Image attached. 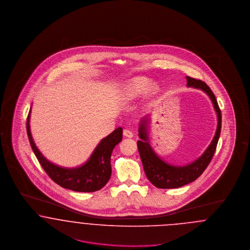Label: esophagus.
<instances>
[{
  "instance_id": "esophagus-1",
  "label": "esophagus",
  "mask_w": 250,
  "mask_h": 250,
  "mask_svg": "<svg viewBox=\"0 0 250 250\" xmlns=\"http://www.w3.org/2000/svg\"><path fill=\"white\" fill-rule=\"evenodd\" d=\"M123 135H124L125 137H128V138H131V137H133V133L129 130H123Z\"/></svg>"
}]
</instances>
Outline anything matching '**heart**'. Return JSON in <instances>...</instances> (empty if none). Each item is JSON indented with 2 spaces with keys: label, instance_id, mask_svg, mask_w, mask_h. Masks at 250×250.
<instances>
[{
  "label": "heart",
  "instance_id": "obj_1",
  "mask_svg": "<svg viewBox=\"0 0 250 250\" xmlns=\"http://www.w3.org/2000/svg\"><path fill=\"white\" fill-rule=\"evenodd\" d=\"M151 85V80L145 76H137L131 79L128 85L126 86V94L128 97L135 98L140 96L142 94L146 93ZM158 90L157 87L152 86L150 91L152 93H156Z\"/></svg>",
  "mask_w": 250,
  "mask_h": 250
}]
</instances>
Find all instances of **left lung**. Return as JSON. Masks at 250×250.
<instances>
[{
    "mask_svg": "<svg viewBox=\"0 0 250 250\" xmlns=\"http://www.w3.org/2000/svg\"><path fill=\"white\" fill-rule=\"evenodd\" d=\"M187 81L188 87L202 89L212 101L214 109L217 113V130L211 144L208 146L207 150L200 158L189 164L183 166H175L165 163L153 150L148 142L147 135V123L149 120L147 119V117L142 119L139 126L140 140L137 141L138 151L141 157L143 167L146 174V177L156 188H176L196 180L204 173L208 164L211 162L219 139L221 130V113L214 93L212 92L210 87L202 80L187 76Z\"/></svg>",
    "mask_w": 250,
    "mask_h": 250,
    "instance_id": "1",
    "label": "left lung"
}]
</instances>
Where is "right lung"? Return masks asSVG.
Wrapping results in <instances>:
<instances>
[{
    "instance_id": "add662e5",
    "label": "right lung",
    "mask_w": 250,
    "mask_h": 250,
    "mask_svg": "<svg viewBox=\"0 0 250 250\" xmlns=\"http://www.w3.org/2000/svg\"><path fill=\"white\" fill-rule=\"evenodd\" d=\"M31 110L27 118V133L33 151L45 173L61 187L78 192H93L104 188L112 173L111 154L122 140V128L111 132L102 139L86 163L76 168H64L50 163L39 151L33 142L30 130Z\"/></svg>"
}]
</instances>
